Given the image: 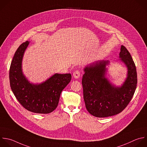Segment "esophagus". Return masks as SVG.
<instances>
[{"label":"esophagus","mask_w":147,"mask_h":147,"mask_svg":"<svg viewBox=\"0 0 147 147\" xmlns=\"http://www.w3.org/2000/svg\"><path fill=\"white\" fill-rule=\"evenodd\" d=\"M73 77L77 79V78H79L80 77V72L79 70H76L74 73H73Z\"/></svg>","instance_id":"34e87169"}]
</instances>
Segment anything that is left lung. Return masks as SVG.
<instances>
[{
  "label": "left lung",
  "instance_id": "8db88e82",
  "mask_svg": "<svg viewBox=\"0 0 147 147\" xmlns=\"http://www.w3.org/2000/svg\"><path fill=\"white\" fill-rule=\"evenodd\" d=\"M119 57L127 70L126 78L119 86L113 84L106 77L109 61H97L84 69V100L87 111L96 117H108L120 113L135 92L137 83L136 68L130 54L123 45L121 47Z\"/></svg>",
  "mask_w": 147,
  "mask_h": 147
}]
</instances>
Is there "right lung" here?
<instances>
[{"label":"right lung","mask_w":147,"mask_h":147,"mask_svg":"<svg viewBox=\"0 0 147 147\" xmlns=\"http://www.w3.org/2000/svg\"><path fill=\"white\" fill-rule=\"evenodd\" d=\"M29 44L26 41L16 51L9 72L11 89L20 104L27 110L48 114L57 107L62 90L70 82L71 75L55 73L40 84L30 82L22 72V59Z\"/></svg>","instance_id":"add662e5"}]
</instances>
